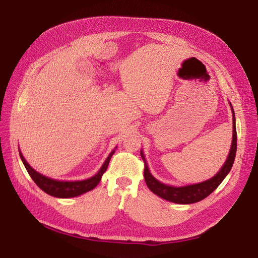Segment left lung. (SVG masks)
<instances>
[{"instance_id":"1","label":"left lung","mask_w":258,"mask_h":258,"mask_svg":"<svg viewBox=\"0 0 258 258\" xmlns=\"http://www.w3.org/2000/svg\"><path fill=\"white\" fill-rule=\"evenodd\" d=\"M231 105V104H230ZM233 109V107H231ZM236 150H237V133H236V124H235V113L233 109V142H231V148L229 151L228 158H227L223 168L219 170V172L209 180H206L204 182L183 185V186H173L164 184L160 181L156 180L154 176L151 174L148 163L144 158V154L141 151V156L144 161V179L146 185L149 189L152 191L156 196L161 197L168 201L174 204H181V205H189L198 203L208 197L211 192L217 189L223 180L226 178V175L229 173L231 170V166L234 164L235 156H236Z\"/></svg>"}]
</instances>
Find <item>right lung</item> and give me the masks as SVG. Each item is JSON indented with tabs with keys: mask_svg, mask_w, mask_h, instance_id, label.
Instances as JSON below:
<instances>
[{
	"mask_svg": "<svg viewBox=\"0 0 258 258\" xmlns=\"http://www.w3.org/2000/svg\"><path fill=\"white\" fill-rule=\"evenodd\" d=\"M114 153L115 150H113L107 156V159L105 160L104 164L102 165V168H100L97 173L92 176V178L83 181H59L50 179L48 176L42 175L41 173H39L34 169H32L27 161H25L21 152H20V158H21L25 169H27L28 173L31 176L35 184H37L42 191H44L45 194L52 197H57V198H73V197H77L85 192H88V191L93 190L95 186L99 183L104 172L106 169H107L110 158H112V155Z\"/></svg>",
	"mask_w": 258,
	"mask_h": 258,
	"instance_id": "right-lung-1",
	"label": "right lung"
}]
</instances>
